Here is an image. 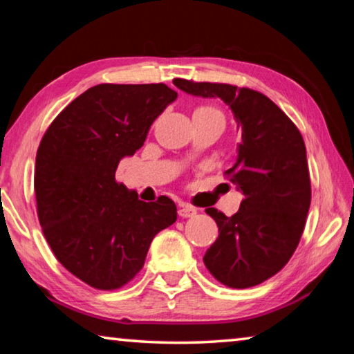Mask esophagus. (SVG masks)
<instances>
[{
  "label": "esophagus",
  "instance_id": "34e87169",
  "mask_svg": "<svg viewBox=\"0 0 354 354\" xmlns=\"http://www.w3.org/2000/svg\"><path fill=\"white\" fill-rule=\"evenodd\" d=\"M178 214H179V217L189 218V217H194V215L196 214V209L189 206V205H181L178 209Z\"/></svg>",
  "mask_w": 354,
  "mask_h": 354
}]
</instances>
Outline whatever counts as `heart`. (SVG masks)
Here are the masks:
<instances>
[{"instance_id":"b5f03b06","label":"heart","mask_w":354,"mask_h":354,"mask_svg":"<svg viewBox=\"0 0 354 354\" xmlns=\"http://www.w3.org/2000/svg\"><path fill=\"white\" fill-rule=\"evenodd\" d=\"M196 111H205V112H212V113H220L217 109H215V107H211V106H205V107H198V109ZM221 115V113H220Z\"/></svg>"}]
</instances>
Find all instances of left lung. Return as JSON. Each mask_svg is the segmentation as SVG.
<instances>
[{
  "label": "left lung",
  "instance_id": "8db88e82",
  "mask_svg": "<svg viewBox=\"0 0 354 354\" xmlns=\"http://www.w3.org/2000/svg\"><path fill=\"white\" fill-rule=\"evenodd\" d=\"M173 84L194 97L220 98L234 113L242 139L226 173L243 200L231 217L206 209L218 237L203 261L227 287L261 284L289 262L306 223L310 179L303 137L270 98L251 88L187 80Z\"/></svg>",
  "mask_w": 354,
  "mask_h": 354
}]
</instances>
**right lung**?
Here are the masks:
<instances>
[{
    "label": "right lung",
    "mask_w": 354,
    "mask_h": 354,
    "mask_svg": "<svg viewBox=\"0 0 354 354\" xmlns=\"http://www.w3.org/2000/svg\"><path fill=\"white\" fill-rule=\"evenodd\" d=\"M178 93L165 84H98L50 124L35 158L39 221L57 261L84 283L112 290L140 272L149 243L176 221L169 196L139 200L115 181Z\"/></svg>",
    "instance_id": "obj_1"
}]
</instances>
